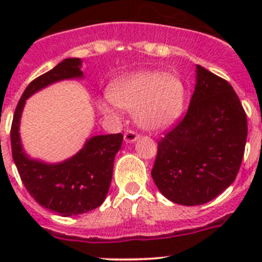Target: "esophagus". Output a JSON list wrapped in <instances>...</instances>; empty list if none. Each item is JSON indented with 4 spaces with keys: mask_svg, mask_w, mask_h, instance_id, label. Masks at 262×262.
I'll return each mask as SVG.
<instances>
[{
    "mask_svg": "<svg viewBox=\"0 0 262 262\" xmlns=\"http://www.w3.org/2000/svg\"><path fill=\"white\" fill-rule=\"evenodd\" d=\"M138 138L139 136L133 130H126L124 133V141H125V143H133V142L138 141Z\"/></svg>",
    "mask_w": 262,
    "mask_h": 262,
    "instance_id": "1",
    "label": "esophagus"
}]
</instances>
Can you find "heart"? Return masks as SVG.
Listing matches in <instances>:
<instances>
[{"label":"heart","mask_w":262,"mask_h":262,"mask_svg":"<svg viewBox=\"0 0 262 262\" xmlns=\"http://www.w3.org/2000/svg\"><path fill=\"white\" fill-rule=\"evenodd\" d=\"M186 89L178 75L162 71H141L119 78L100 102V109L115 115L119 109L134 112L141 128L157 132L170 128L184 112Z\"/></svg>","instance_id":"obj_1"}]
</instances>
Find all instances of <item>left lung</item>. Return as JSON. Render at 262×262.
Masks as SVG:
<instances>
[{
	"label": "left lung",
	"instance_id": "obj_1",
	"mask_svg": "<svg viewBox=\"0 0 262 262\" xmlns=\"http://www.w3.org/2000/svg\"><path fill=\"white\" fill-rule=\"evenodd\" d=\"M246 138L247 118L233 87L198 64L186 115L158 142L153 181L176 204H205L234 181Z\"/></svg>",
	"mask_w": 262,
	"mask_h": 262
}]
</instances>
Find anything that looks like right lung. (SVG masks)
I'll list each match as a JSON object with an SVG mask.
<instances>
[{
    "label": "right lung",
    "instance_id": "obj_1",
    "mask_svg": "<svg viewBox=\"0 0 262 262\" xmlns=\"http://www.w3.org/2000/svg\"><path fill=\"white\" fill-rule=\"evenodd\" d=\"M81 66L80 58H67L31 81L18 100L11 125L12 158L24 186L41 207L62 216L87 213L104 203L112 182L115 155L121 148L123 134L91 137L68 160L47 163L26 155L18 130L26 100L55 82L82 78Z\"/></svg>",
    "mask_w": 262,
    "mask_h": 262
}]
</instances>
